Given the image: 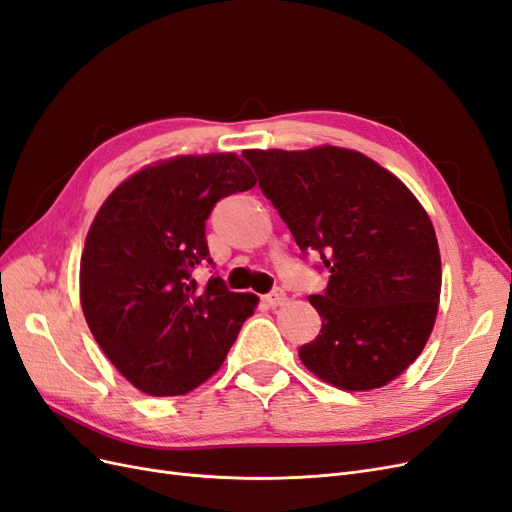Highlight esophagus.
<instances>
[{
    "mask_svg": "<svg viewBox=\"0 0 512 512\" xmlns=\"http://www.w3.org/2000/svg\"><path fill=\"white\" fill-rule=\"evenodd\" d=\"M285 300H287V294H285L283 289H274V291H270L268 296H264L266 306H272V309H276V306L285 304Z\"/></svg>",
    "mask_w": 512,
    "mask_h": 512,
    "instance_id": "obj_1",
    "label": "esophagus"
}]
</instances>
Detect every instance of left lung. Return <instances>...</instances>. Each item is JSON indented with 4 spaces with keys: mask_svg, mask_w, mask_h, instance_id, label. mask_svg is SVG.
Returning <instances> with one entry per match:
<instances>
[{
    "mask_svg": "<svg viewBox=\"0 0 512 512\" xmlns=\"http://www.w3.org/2000/svg\"><path fill=\"white\" fill-rule=\"evenodd\" d=\"M300 251L330 272L309 302L321 317L300 360L321 382L367 392L397 379L425 349L442 291L427 210L397 175L356 150H244Z\"/></svg>",
    "mask_w": 512,
    "mask_h": 512,
    "instance_id": "left-lung-1",
    "label": "left lung"
}]
</instances>
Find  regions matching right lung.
Wrapping results in <instances>:
<instances>
[{"label":"right lung","instance_id":"right-lung-1","mask_svg":"<svg viewBox=\"0 0 512 512\" xmlns=\"http://www.w3.org/2000/svg\"><path fill=\"white\" fill-rule=\"evenodd\" d=\"M238 154L158 160L126 178L96 212L79 270V296L96 343L130 384L178 397L210 379L259 298L221 276L197 285L210 259L214 203L255 186Z\"/></svg>","mask_w":512,"mask_h":512}]
</instances>
